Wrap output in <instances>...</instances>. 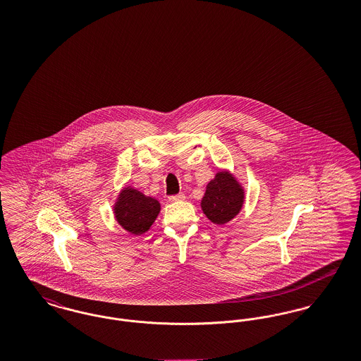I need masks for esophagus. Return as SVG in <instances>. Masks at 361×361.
I'll list each match as a JSON object with an SVG mask.
<instances>
[{
  "instance_id": "esophagus-1",
  "label": "esophagus",
  "mask_w": 361,
  "mask_h": 361,
  "mask_svg": "<svg viewBox=\"0 0 361 361\" xmlns=\"http://www.w3.org/2000/svg\"><path fill=\"white\" fill-rule=\"evenodd\" d=\"M185 199V195L184 193H178V195H173L169 197V200L171 202H181V200H184Z\"/></svg>"
}]
</instances>
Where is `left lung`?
Segmentation results:
<instances>
[{
  "label": "left lung",
  "mask_w": 361,
  "mask_h": 361,
  "mask_svg": "<svg viewBox=\"0 0 361 361\" xmlns=\"http://www.w3.org/2000/svg\"><path fill=\"white\" fill-rule=\"evenodd\" d=\"M243 199L245 192L240 183L231 173L222 171L207 184L202 209L212 224H227L240 214Z\"/></svg>",
  "instance_id": "left-lung-1"
}]
</instances>
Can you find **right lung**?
Wrapping results in <instances>:
<instances>
[{"label":"right lung","instance_id":"add662e5","mask_svg":"<svg viewBox=\"0 0 361 361\" xmlns=\"http://www.w3.org/2000/svg\"><path fill=\"white\" fill-rule=\"evenodd\" d=\"M159 211L161 204L157 199L131 187L121 189L114 207L118 224L134 235L146 233L154 224Z\"/></svg>","mask_w":361,"mask_h":361}]
</instances>
